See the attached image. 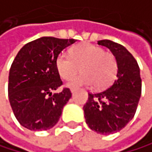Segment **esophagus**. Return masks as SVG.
Listing matches in <instances>:
<instances>
[{"mask_svg": "<svg viewBox=\"0 0 152 152\" xmlns=\"http://www.w3.org/2000/svg\"><path fill=\"white\" fill-rule=\"evenodd\" d=\"M75 91V89H73V88H72V89H71V92H72V93H74Z\"/></svg>", "mask_w": 152, "mask_h": 152, "instance_id": "obj_1", "label": "esophagus"}]
</instances>
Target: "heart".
I'll return each mask as SVG.
<instances>
[{
	"instance_id": "obj_1",
	"label": "heart",
	"mask_w": 152,
	"mask_h": 152,
	"mask_svg": "<svg viewBox=\"0 0 152 152\" xmlns=\"http://www.w3.org/2000/svg\"><path fill=\"white\" fill-rule=\"evenodd\" d=\"M56 68L62 79L72 78L80 71L82 75L71 79L68 86L94 85L96 89L107 87L116 77L118 61L113 53L91 44H81L74 47L70 56L61 53L56 59Z\"/></svg>"
}]
</instances>
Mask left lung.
Instances as JSON below:
<instances>
[{
    "mask_svg": "<svg viewBox=\"0 0 152 152\" xmlns=\"http://www.w3.org/2000/svg\"><path fill=\"white\" fill-rule=\"evenodd\" d=\"M110 49L118 61L117 78L109 88L89 92L84 105L86 123L96 133L110 134L121 131L131 121L141 96L140 70L134 56L123 45L110 40L98 41Z\"/></svg>",
    "mask_w": 152,
    "mask_h": 152,
    "instance_id": "8db88e82",
    "label": "left lung"
}]
</instances>
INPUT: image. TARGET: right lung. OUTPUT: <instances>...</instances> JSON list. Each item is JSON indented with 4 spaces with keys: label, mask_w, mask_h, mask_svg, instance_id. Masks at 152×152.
<instances>
[{
    "label": "right lung",
    "mask_w": 152,
    "mask_h": 152,
    "mask_svg": "<svg viewBox=\"0 0 152 152\" xmlns=\"http://www.w3.org/2000/svg\"><path fill=\"white\" fill-rule=\"evenodd\" d=\"M75 42L74 39L42 37L18 51L9 71L8 98L15 117L23 127L43 131L59 121L72 93L68 88L53 93L62 85L56 59Z\"/></svg>",
    "instance_id": "1"
}]
</instances>
